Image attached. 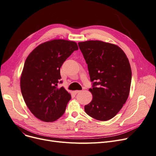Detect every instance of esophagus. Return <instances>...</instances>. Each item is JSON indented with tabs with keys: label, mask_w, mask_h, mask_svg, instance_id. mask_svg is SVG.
<instances>
[{
	"label": "esophagus",
	"mask_w": 156,
	"mask_h": 156,
	"mask_svg": "<svg viewBox=\"0 0 156 156\" xmlns=\"http://www.w3.org/2000/svg\"><path fill=\"white\" fill-rule=\"evenodd\" d=\"M81 92L80 90H75V91L73 92V93H74V94L76 95V94H77L78 93H79V92Z\"/></svg>",
	"instance_id": "obj_1"
}]
</instances>
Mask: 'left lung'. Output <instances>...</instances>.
I'll list each match as a JSON object with an SVG mask.
<instances>
[{
	"label": "left lung",
	"mask_w": 156,
	"mask_h": 156,
	"mask_svg": "<svg viewBox=\"0 0 156 156\" xmlns=\"http://www.w3.org/2000/svg\"><path fill=\"white\" fill-rule=\"evenodd\" d=\"M88 65L92 88L91 102L85 106L90 117L108 121L115 116L129 93L132 69L125 52L118 46L99 40L79 42Z\"/></svg>",
	"instance_id": "1"
}]
</instances>
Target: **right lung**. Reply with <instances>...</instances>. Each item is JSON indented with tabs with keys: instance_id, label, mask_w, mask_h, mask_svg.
Returning <instances> with one entry per match:
<instances>
[{
	"instance_id": "right-lung-1",
	"label": "right lung",
	"mask_w": 156,
	"mask_h": 156,
	"mask_svg": "<svg viewBox=\"0 0 156 156\" xmlns=\"http://www.w3.org/2000/svg\"><path fill=\"white\" fill-rule=\"evenodd\" d=\"M78 50L76 42L53 40L37 47L24 64L20 86L23 99L34 115L45 122H52L64 113L71 95L58 88L60 68L71 54Z\"/></svg>"
}]
</instances>
